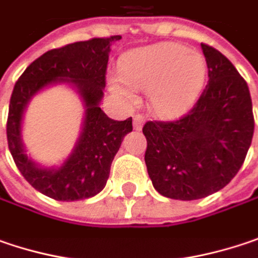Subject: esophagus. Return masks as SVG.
I'll return each mask as SVG.
<instances>
[{
  "instance_id": "obj_1",
  "label": "esophagus",
  "mask_w": 258,
  "mask_h": 258,
  "mask_svg": "<svg viewBox=\"0 0 258 258\" xmlns=\"http://www.w3.org/2000/svg\"><path fill=\"white\" fill-rule=\"evenodd\" d=\"M144 116L142 114H135L134 116V129H137V131H141L142 129V126H144Z\"/></svg>"
}]
</instances>
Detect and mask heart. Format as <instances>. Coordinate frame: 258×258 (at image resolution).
I'll use <instances>...</instances> for the list:
<instances>
[{"mask_svg":"<svg viewBox=\"0 0 258 258\" xmlns=\"http://www.w3.org/2000/svg\"><path fill=\"white\" fill-rule=\"evenodd\" d=\"M120 74L111 75V91L127 102L135 101L134 89L150 91V101L160 116L173 117L186 111L203 91L206 58L176 42L141 46L120 58Z\"/></svg>","mask_w":258,"mask_h":258,"instance_id":"1","label":"heart"}]
</instances>
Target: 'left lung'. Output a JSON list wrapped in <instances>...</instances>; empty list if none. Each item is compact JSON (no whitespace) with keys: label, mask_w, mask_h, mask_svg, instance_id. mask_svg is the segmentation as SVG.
Listing matches in <instances>:
<instances>
[{"label":"left lung","mask_w":258,"mask_h":258,"mask_svg":"<svg viewBox=\"0 0 258 258\" xmlns=\"http://www.w3.org/2000/svg\"><path fill=\"white\" fill-rule=\"evenodd\" d=\"M209 82L194 107L172 121H147L145 164L153 186L173 200H198L239 172L254 134L247 82L216 48L201 44Z\"/></svg>","instance_id":"left-lung-1"}]
</instances>
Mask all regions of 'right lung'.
Returning a JSON list of instances; mask_svg holds the SVG:
<instances>
[{
  "instance_id": "add662e5",
  "label": "right lung",
  "mask_w": 258,
  "mask_h": 258,
  "mask_svg": "<svg viewBox=\"0 0 258 258\" xmlns=\"http://www.w3.org/2000/svg\"><path fill=\"white\" fill-rule=\"evenodd\" d=\"M119 39V35L92 38L49 49L30 63L14 85L7 117L9 150L23 177L49 198L78 201L102 191L120 144L132 131V117L110 119L98 105L104 95L110 45ZM52 82H69L78 88L87 107L85 121L80 142L65 164L58 169H41L24 154L20 124L28 100Z\"/></svg>"
}]
</instances>
